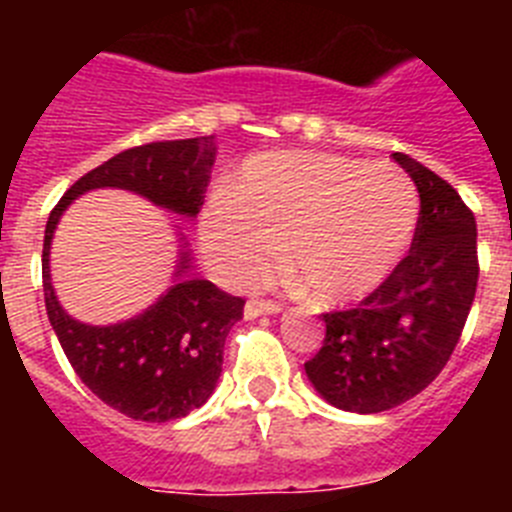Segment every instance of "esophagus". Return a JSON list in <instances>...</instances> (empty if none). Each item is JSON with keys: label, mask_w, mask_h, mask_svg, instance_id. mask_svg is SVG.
<instances>
[{"label": "esophagus", "mask_w": 512, "mask_h": 512, "mask_svg": "<svg viewBox=\"0 0 512 512\" xmlns=\"http://www.w3.org/2000/svg\"><path fill=\"white\" fill-rule=\"evenodd\" d=\"M279 312H282V305H279V302H266V300H248L246 307H243L246 320L259 318V315H279Z\"/></svg>", "instance_id": "34e87169"}]
</instances>
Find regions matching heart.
I'll list each match as a JSON object with an SVG mask.
<instances>
[{
  "label": "heart",
  "mask_w": 512,
  "mask_h": 512,
  "mask_svg": "<svg viewBox=\"0 0 512 512\" xmlns=\"http://www.w3.org/2000/svg\"><path fill=\"white\" fill-rule=\"evenodd\" d=\"M418 223V194L392 164L330 153L271 151L200 215L207 269L228 287L264 282L282 261L323 305L372 295L390 277Z\"/></svg>",
  "instance_id": "b5f03b06"
}]
</instances>
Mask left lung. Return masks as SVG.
<instances>
[{
  "label": "left lung",
  "mask_w": 512,
  "mask_h": 512,
  "mask_svg": "<svg viewBox=\"0 0 512 512\" xmlns=\"http://www.w3.org/2000/svg\"><path fill=\"white\" fill-rule=\"evenodd\" d=\"M420 197L408 256L372 295L325 312V341L305 374L346 413L392 410L423 392L454 354L477 292V223L459 192L415 158L392 153Z\"/></svg>",
  "instance_id": "obj_1"
}]
</instances>
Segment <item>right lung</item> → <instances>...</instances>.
<instances>
[{
    "label": "right lung",
    "instance_id": "add662e5",
    "mask_svg": "<svg viewBox=\"0 0 512 512\" xmlns=\"http://www.w3.org/2000/svg\"><path fill=\"white\" fill-rule=\"evenodd\" d=\"M215 135L130 148L84 174L53 207L43 241V295L63 354L89 390L133 420L166 423L202 408L223 372L230 328L243 300L192 277V253L176 228L179 259L169 289L128 320L92 325L71 318L51 282V243L61 215L81 194L125 189L151 205L194 220L215 164Z\"/></svg>",
    "mask_w": 512,
    "mask_h": 512
}]
</instances>
